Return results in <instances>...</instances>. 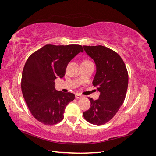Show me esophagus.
<instances>
[{"label":"esophagus","mask_w":156,"mask_h":156,"mask_svg":"<svg viewBox=\"0 0 156 156\" xmlns=\"http://www.w3.org/2000/svg\"><path fill=\"white\" fill-rule=\"evenodd\" d=\"M75 97H76V98L78 99V98H81L83 97V96H82V95L80 94H76Z\"/></svg>","instance_id":"esophagus-1"}]
</instances>
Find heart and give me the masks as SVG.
<instances>
[{"mask_svg":"<svg viewBox=\"0 0 156 156\" xmlns=\"http://www.w3.org/2000/svg\"><path fill=\"white\" fill-rule=\"evenodd\" d=\"M83 62H90V61H89V60H84Z\"/></svg>","mask_w":156,"mask_h":156,"instance_id":"heart-1","label":"heart"}]
</instances>
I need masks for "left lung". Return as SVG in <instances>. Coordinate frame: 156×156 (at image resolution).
<instances>
[{
	"mask_svg": "<svg viewBox=\"0 0 156 156\" xmlns=\"http://www.w3.org/2000/svg\"><path fill=\"white\" fill-rule=\"evenodd\" d=\"M96 66L93 85L100 92L98 100L91 98V107L83 113L93 125L105 124L114 116L125 100L129 76L125 62L117 53L102 45L83 46Z\"/></svg>",
	"mask_w": 156,
	"mask_h": 156,
	"instance_id": "8db88e82",
	"label": "left lung"
}]
</instances>
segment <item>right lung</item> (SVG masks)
I'll use <instances>...</instances> for the list:
<instances>
[{
	"label": "right lung",
	"mask_w": 156,
	"mask_h": 156,
	"mask_svg": "<svg viewBox=\"0 0 156 156\" xmlns=\"http://www.w3.org/2000/svg\"><path fill=\"white\" fill-rule=\"evenodd\" d=\"M80 52L83 49L78 44H46L25 63L21 80L23 97L31 114L44 125L60 122L67 105L75 98L73 94L56 91L54 80L64 77L68 63Z\"/></svg>",
	"instance_id": "obj_1"
}]
</instances>
